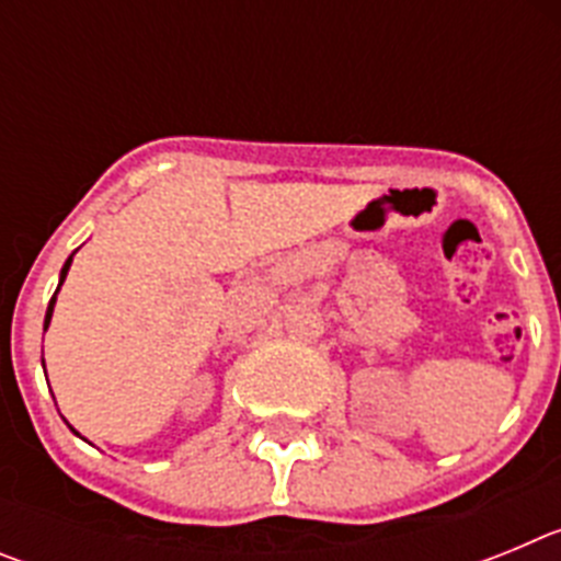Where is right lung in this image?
<instances>
[{"label":"right lung","mask_w":561,"mask_h":561,"mask_svg":"<svg viewBox=\"0 0 561 561\" xmlns=\"http://www.w3.org/2000/svg\"><path fill=\"white\" fill-rule=\"evenodd\" d=\"M69 264H72V255L67 257V264H64V270H61V280H58V286L64 284V277H67V272H69ZM58 295V291H56ZM56 295H53V300H49V306H47V317H44V331H47V325H49V320H53V306H56Z\"/></svg>","instance_id":"add662e5"}]
</instances>
